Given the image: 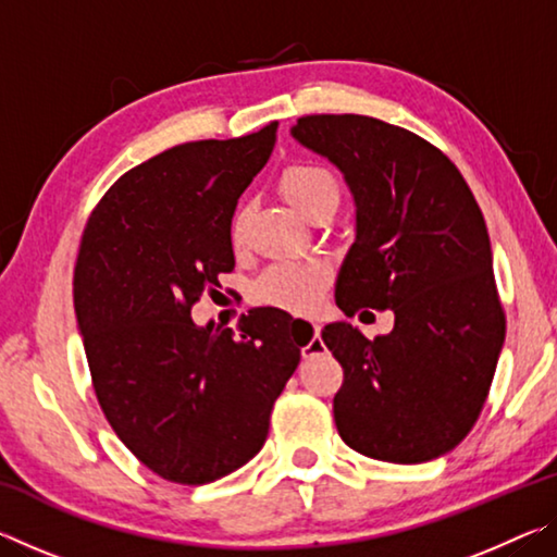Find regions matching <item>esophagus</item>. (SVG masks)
Returning a JSON list of instances; mask_svg holds the SVG:
<instances>
[{
	"label": "esophagus",
	"instance_id": "esophagus-1",
	"mask_svg": "<svg viewBox=\"0 0 557 557\" xmlns=\"http://www.w3.org/2000/svg\"><path fill=\"white\" fill-rule=\"evenodd\" d=\"M289 334L301 338V356L305 358L317 356L324 348V344L319 342V324L314 322H292Z\"/></svg>",
	"mask_w": 557,
	"mask_h": 557
}]
</instances>
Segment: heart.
Listing matches in <instances>:
<instances>
[{"label": "heart", "mask_w": 557, "mask_h": 557, "mask_svg": "<svg viewBox=\"0 0 557 557\" xmlns=\"http://www.w3.org/2000/svg\"><path fill=\"white\" fill-rule=\"evenodd\" d=\"M280 191L307 219L322 203H338L342 186L336 176L317 164H289L280 176ZM245 238V211H233L228 221V240L240 248ZM332 282V265L324 260L280 262L268 268L250 289V299L260 307H275L282 312L307 314L322 301Z\"/></svg>", "instance_id": "obj_1"}]
</instances>
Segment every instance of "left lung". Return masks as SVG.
<instances>
[{
	"label": "left lung",
	"mask_w": 557,
	"mask_h": 557,
	"mask_svg": "<svg viewBox=\"0 0 557 557\" xmlns=\"http://www.w3.org/2000/svg\"><path fill=\"white\" fill-rule=\"evenodd\" d=\"M301 145L346 176L356 243L336 280L346 317L393 309L391 334L322 329L342 363L336 430L348 447L420 465L469 435L506 336L482 209L451 159L414 132L366 115H305Z\"/></svg>",
	"instance_id": "obj_1"
}]
</instances>
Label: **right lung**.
I'll list each match as a JSON object with an SVG mask.
<instances>
[{
  "label": "right lung",
  "mask_w": 557,
  "mask_h": 557,
  "mask_svg": "<svg viewBox=\"0 0 557 557\" xmlns=\"http://www.w3.org/2000/svg\"><path fill=\"white\" fill-rule=\"evenodd\" d=\"M277 122L147 159L112 184L83 228L73 305L102 412L157 476L199 486L258 455L301 344L282 309L238 332L191 307L235 268L228 221L275 147Z\"/></svg>",
  "instance_id": "obj_1"
}]
</instances>
